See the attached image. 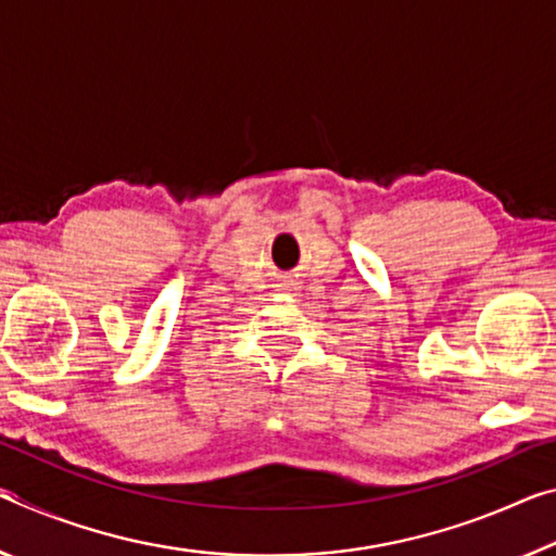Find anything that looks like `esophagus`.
<instances>
[{"label":"esophagus","instance_id":"obj_1","mask_svg":"<svg viewBox=\"0 0 556 556\" xmlns=\"http://www.w3.org/2000/svg\"><path fill=\"white\" fill-rule=\"evenodd\" d=\"M285 289H289V292H292V289H294V281H292V279H289V281H287V287H285Z\"/></svg>","mask_w":556,"mask_h":556}]
</instances>
